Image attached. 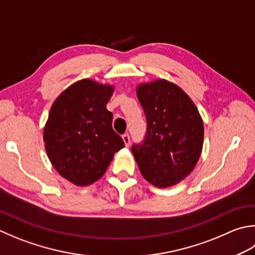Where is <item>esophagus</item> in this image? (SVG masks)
<instances>
[{
	"label": "esophagus",
	"mask_w": 255,
	"mask_h": 255,
	"mask_svg": "<svg viewBox=\"0 0 255 255\" xmlns=\"http://www.w3.org/2000/svg\"><path fill=\"white\" fill-rule=\"evenodd\" d=\"M123 140H124V142H125V146H126V147L130 146V138H129L128 134H124V136H123Z\"/></svg>",
	"instance_id": "obj_1"
}]
</instances>
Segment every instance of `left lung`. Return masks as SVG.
Here are the masks:
<instances>
[{"instance_id":"1","label":"left lung","mask_w":255,"mask_h":255,"mask_svg":"<svg viewBox=\"0 0 255 255\" xmlns=\"http://www.w3.org/2000/svg\"><path fill=\"white\" fill-rule=\"evenodd\" d=\"M137 97L147 119V133L131 150L139 170L157 188L176 186L192 172L201 156L204 128L192 99L172 82L139 84Z\"/></svg>"}]
</instances>
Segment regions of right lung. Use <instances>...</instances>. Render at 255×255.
I'll return each mask as SVG.
<instances>
[{
  "label": "right lung",
  "instance_id": "1",
  "mask_svg": "<svg viewBox=\"0 0 255 255\" xmlns=\"http://www.w3.org/2000/svg\"><path fill=\"white\" fill-rule=\"evenodd\" d=\"M115 86L91 78L75 82L55 99L44 126L45 150L63 178L78 187L96 182L125 147L106 105Z\"/></svg>",
  "mask_w": 255,
  "mask_h": 255
}]
</instances>
